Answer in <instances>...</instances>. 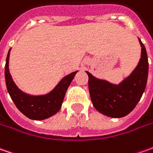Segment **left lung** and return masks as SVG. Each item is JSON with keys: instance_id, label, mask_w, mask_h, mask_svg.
<instances>
[{"instance_id": "8db88e82", "label": "left lung", "mask_w": 153, "mask_h": 153, "mask_svg": "<svg viewBox=\"0 0 153 153\" xmlns=\"http://www.w3.org/2000/svg\"><path fill=\"white\" fill-rule=\"evenodd\" d=\"M141 46V58L137 67L120 84L114 85L99 80L87 71L88 89L94 108L111 117H123L130 113L140 101L145 91L148 76V59L144 44Z\"/></svg>"}]
</instances>
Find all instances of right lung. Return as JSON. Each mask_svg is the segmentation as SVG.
I'll use <instances>...</instances> for the list:
<instances>
[{
	"instance_id": "1",
	"label": "right lung",
	"mask_w": 153,
	"mask_h": 153,
	"mask_svg": "<svg viewBox=\"0 0 153 153\" xmlns=\"http://www.w3.org/2000/svg\"><path fill=\"white\" fill-rule=\"evenodd\" d=\"M9 52L5 65V80L10 96L17 108L33 120H43L56 114L61 108L65 94L76 71L66 76L53 91L43 96H30L20 91L15 85L8 69Z\"/></svg>"
}]
</instances>
